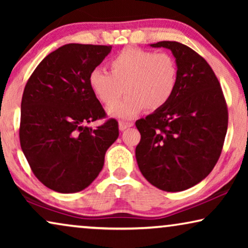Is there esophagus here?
<instances>
[{"instance_id": "esophagus-1", "label": "esophagus", "mask_w": 248, "mask_h": 248, "mask_svg": "<svg viewBox=\"0 0 248 248\" xmlns=\"http://www.w3.org/2000/svg\"><path fill=\"white\" fill-rule=\"evenodd\" d=\"M131 126H133V123H132V122H124V121L120 122V130L121 131L126 130L127 127H131Z\"/></svg>"}]
</instances>
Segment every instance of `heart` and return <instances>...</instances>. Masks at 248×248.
Instances as JSON below:
<instances>
[{
    "label": "heart",
    "instance_id": "b5f03b06",
    "mask_svg": "<svg viewBox=\"0 0 248 248\" xmlns=\"http://www.w3.org/2000/svg\"><path fill=\"white\" fill-rule=\"evenodd\" d=\"M108 67L109 73L99 67L91 71L88 84L97 99L109 106L107 111L113 117L130 120L145 108L160 109L177 89L178 63L167 52L126 47L108 61ZM123 86L127 96L114 104Z\"/></svg>",
    "mask_w": 248,
    "mask_h": 248
}]
</instances>
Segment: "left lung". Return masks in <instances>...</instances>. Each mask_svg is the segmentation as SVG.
Masks as SVG:
<instances>
[{
  "instance_id": "obj_1",
  "label": "left lung",
  "mask_w": 248,
  "mask_h": 248,
  "mask_svg": "<svg viewBox=\"0 0 248 248\" xmlns=\"http://www.w3.org/2000/svg\"><path fill=\"white\" fill-rule=\"evenodd\" d=\"M179 67L176 93L160 109L135 122L141 140L135 149L139 168L159 189L179 192L204 179L221 155L228 107L208 62L188 46L159 42Z\"/></svg>"
}]
</instances>
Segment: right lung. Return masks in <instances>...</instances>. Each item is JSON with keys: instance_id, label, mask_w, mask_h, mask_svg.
Returning a JSON list of instances; mask_svg holds the SVG:
<instances>
[{"instance_id": "add662e5", "label": "right lung", "mask_w": 248, "mask_h": 248, "mask_svg": "<svg viewBox=\"0 0 248 248\" xmlns=\"http://www.w3.org/2000/svg\"><path fill=\"white\" fill-rule=\"evenodd\" d=\"M110 49V45L67 44L48 54L27 81L20 145L33 175L55 192L76 193L88 187L120 134L114 118L97 128L83 126L107 117L88 77Z\"/></svg>"}]
</instances>
